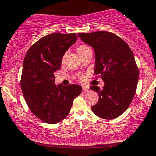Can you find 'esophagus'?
I'll use <instances>...</instances> for the list:
<instances>
[{
	"instance_id": "esophagus-1",
	"label": "esophagus",
	"mask_w": 156,
	"mask_h": 156,
	"mask_svg": "<svg viewBox=\"0 0 156 156\" xmlns=\"http://www.w3.org/2000/svg\"><path fill=\"white\" fill-rule=\"evenodd\" d=\"M82 91L84 93H86L87 92V91H89V88H88L87 87H83L82 88Z\"/></svg>"
}]
</instances>
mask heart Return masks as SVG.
<instances>
[{"label":"heart","instance_id":"1","mask_svg":"<svg viewBox=\"0 0 156 156\" xmlns=\"http://www.w3.org/2000/svg\"><path fill=\"white\" fill-rule=\"evenodd\" d=\"M87 48H89V47L86 46V45H81V46L78 47V49H77V50H78V53H81V52L84 51V50H86V49H87ZM78 79L81 80V81H83V80L84 79V75H78Z\"/></svg>","mask_w":156,"mask_h":156}]
</instances>
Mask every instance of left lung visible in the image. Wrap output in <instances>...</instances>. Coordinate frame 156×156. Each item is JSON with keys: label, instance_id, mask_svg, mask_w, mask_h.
<instances>
[{"label": "left lung", "instance_id": "left-lung-1", "mask_svg": "<svg viewBox=\"0 0 156 156\" xmlns=\"http://www.w3.org/2000/svg\"><path fill=\"white\" fill-rule=\"evenodd\" d=\"M78 37L95 52L94 73L104 81L103 90L90 89L99 95V101L91 107L102 119L111 120L129 107L137 87L139 69L133 52L124 40L108 31L78 33Z\"/></svg>", "mask_w": 156, "mask_h": 156}]
</instances>
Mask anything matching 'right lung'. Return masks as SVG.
<instances>
[{
	"label": "right lung",
	"mask_w": 156,
	"mask_h": 156,
	"mask_svg": "<svg viewBox=\"0 0 156 156\" xmlns=\"http://www.w3.org/2000/svg\"><path fill=\"white\" fill-rule=\"evenodd\" d=\"M76 41L75 33H52L34 44L25 56L20 81L25 100L31 112L48 124L63 120L82 90L78 84H54L53 73L60 69L64 53Z\"/></svg>",
	"instance_id": "obj_1"
}]
</instances>
